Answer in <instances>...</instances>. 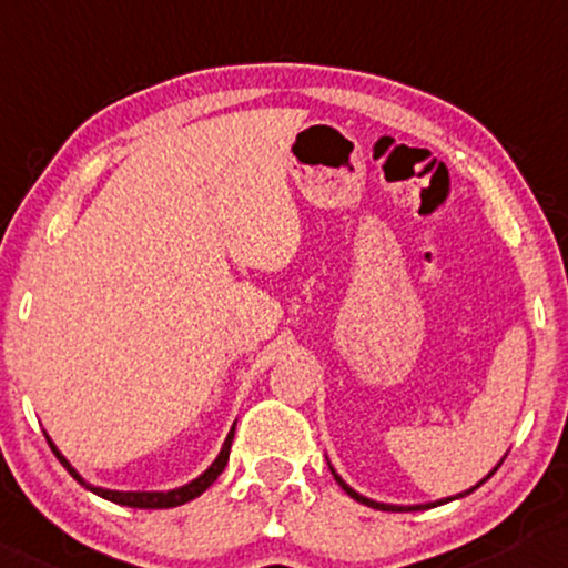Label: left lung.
Instances as JSON below:
<instances>
[{"label":"left lung","mask_w":568,"mask_h":568,"mask_svg":"<svg viewBox=\"0 0 568 568\" xmlns=\"http://www.w3.org/2000/svg\"><path fill=\"white\" fill-rule=\"evenodd\" d=\"M501 466V463H497V468ZM332 468V466H329ZM497 468H494V470H497ZM494 470H491V474H494ZM332 474H334V478H337V484L342 486V489H345L347 494H349V497H353L355 501H361V505H367V507H375V509H390V513H394V509H429V507H435V505H445V501H453V499H460V497H466V494H470V491H476L478 489V486H481L484 481H486V478H491V474L489 476H486V478H481V481H478L476 486H470V489L468 491H463V494H455V497H447V499H440V501H433V505H414V507H398V505H383V501H373V499H367V497H363V494H357L355 489H349V486L345 484V481H342V478L337 476V470H334L332 468Z\"/></svg>","instance_id":"8db88e82"}]
</instances>
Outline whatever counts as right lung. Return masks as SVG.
Instances as JSON below:
<instances>
[{
  "label": "right lung",
  "mask_w": 568,
  "mask_h": 568,
  "mask_svg": "<svg viewBox=\"0 0 568 568\" xmlns=\"http://www.w3.org/2000/svg\"><path fill=\"white\" fill-rule=\"evenodd\" d=\"M45 440H48V445H51V450L55 453V458L63 463V468H67L69 474L74 476L77 481L84 486V489L94 491V494H98V497L108 499V501H115V505H123V507H135V509H166V507H180V505H185V501H190V499L201 497V494L207 489V486H211L215 478L221 476V470L226 468V463H229L231 440H234V427H231V433L226 435V443H223L219 458H215L211 466L203 470L201 476L193 478V481L185 484V486H180V489H172V491H113V489H102V486L87 484L84 478L77 474V468L71 466L67 458H63L61 450L53 445L51 437L45 435Z\"/></svg>",
  "instance_id": "add662e5"
}]
</instances>
